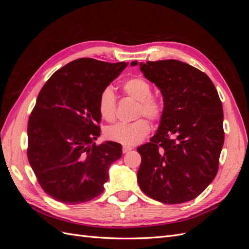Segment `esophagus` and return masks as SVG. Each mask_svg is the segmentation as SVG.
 <instances>
[{
    "mask_svg": "<svg viewBox=\"0 0 249 249\" xmlns=\"http://www.w3.org/2000/svg\"><path fill=\"white\" fill-rule=\"evenodd\" d=\"M130 150H132V147H131V146H125V145H124V146L123 147V153H124V154L129 153Z\"/></svg>",
    "mask_w": 249,
    "mask_h": 249,
    "instance_id": "obj_1",
    "label": "esophagus"
}]
</instances>
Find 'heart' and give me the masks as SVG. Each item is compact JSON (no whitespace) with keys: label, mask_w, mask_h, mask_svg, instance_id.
I'll return each instance as SVG.
<instances>
[{"label":"heart","mask_w":249,"mask_h":249,"mask_svg":"<svg viewBox=\"0 0 249 249\" xmlns=\"http://www.w3.org/2000/svg\"><path fill=\"white\" fill-rule=\"evenodd\" d=\"M125 95L137 102L135 116L144 115L150 120H159L163 114V104L152 94V86L140 77H134L124 82L122 86ZM97 110L101 117L108 123L115 119L116 99L112 89L107 87L100 93ZM150 131V126L145 119H138L131 124H117L105 131L106 137L124 145H134L140 142Z\"/></svg>","instance_id":"obj_1"}]
</instances>
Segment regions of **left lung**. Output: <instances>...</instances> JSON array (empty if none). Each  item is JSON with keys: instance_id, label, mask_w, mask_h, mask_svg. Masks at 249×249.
<instances>
[{"instance_id": "1", "label": "left lung", "mask_w": 249, "mask_h": 249, "mask_svg": "<svg viewBox=\"0 0 249 249\" xmlns=\"http://www.w3.org/2000/svg\"><path fill=\"white\" fill-rule=\"evenodd\" d=\"M139 66L164 101L159 129L137 147L139 187L150 198L168 205L192 200L212 183L219 166L224 142L219 95L205 72L178 60Z\"/></svg>"}]
</instances>
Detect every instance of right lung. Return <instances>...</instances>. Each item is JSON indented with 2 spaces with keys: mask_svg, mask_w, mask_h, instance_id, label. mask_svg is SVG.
Returning a JSON list of instances; mask_svg holds the SVG:
<instances>
[{
  "mask_svg": "<svg viewBox=\"0 0 249 249\" xmlns=\"http://www.w3.org/2000/svg\"><path fill=\"white\" fill-rule=\"evenodd\" d=\"M127 63L91 58L73 60L47 81L28 123V160L48 195L64 203L99 196L110 165L123 155L122 144L96 145L100 93Z\"/></svg>",
  "mask_w": 249,
  "mask_h": 249,
  "instance_id": "obj_1",
  "label": "right lung"
}]
</instances>
